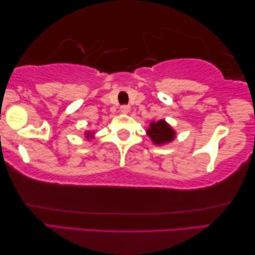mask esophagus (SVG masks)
Returning a JSON list of instances; mask_svg holds the SVG:
<instances>
[{"label": "esophagus", "instance_id": "esophagus-1", "mask_svg": "<svg viewBox=\"0 0 255 255\" xmlns=\"http://www.w3.org/2000/svg\"><path fill=\"white\" fill-rule=\"evenodd\" d=\"M121 112H122L123 114H128V113H130V106L128 105L121 106Z\"/></svg>", "mask_w": 255, "mask_h": 255}]
</instances>
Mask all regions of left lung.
<instances>
[{
	"mask_svg": "<svg viewBox=\"0 0 255 255\" xmlns=\"http://www.w3.org/2000/svg\"><path fill=\"white\" fill-rule=\"evenodd\" d=\"M147 134L150 136L153 143L161 145L173 141L176 133L164 120H159L158 122L150 123V127L147 130Z\"/></svg>",
	"mask_w": 255,
	"mask_h": 255,
	"instance_id": "obj_1",
	"label": "left lung"
}]
</instances>
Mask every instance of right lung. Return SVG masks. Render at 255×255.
I'll return each mask as SVG.
<instances>
[{
  "label": "right lung",
  "instance_id": "obj_1",
  "mask_svg": "<svg viewBox=\"0 0 255 255\" xmlns=\"http://www.w3.org/2000/svg\"><path fill=\"white\" fill-rule=\"evenodd\" d=\"M91 135H93V133H91L90 131L89 132H86V137H87V139H90Z\"/></svg>",
  "mask_w": 255,
  "mask_h": 255
}]
</instances>
